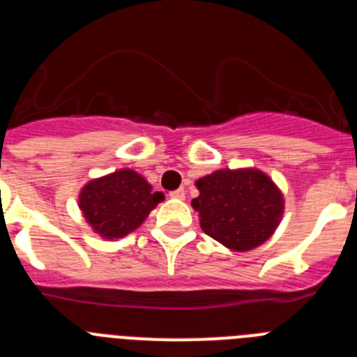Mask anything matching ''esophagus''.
Masks as SVG:
<instances>
[{
  "label": "esophagus",
  "instance_id": "34e87169",
  "mask_svg": "<svg viewBox=\"0 0 357 357\" xmlns=\"http://www.w3.org/2000/svg\"><path fill=\"white\" fill-rule=\"evenodd\" d=\"M169 197H172L173 200H184V198H185V191H184V189H176V191L169 193Z\"/></svg>",
  "mask_w": 357,
  "mask_h": 357
}]
</instances>
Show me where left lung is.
<instances>
[{
  "instance_id": "8db88e82",
  "label": "left lung",
  "mask_w": 357,
  "mask_h": 357,
  "mask_svg": "<svg viewBox=\"0 0 357 357\" xmlns=\"http://www.w3.org/2000/svg\"><path fill=\"white\" fill-rule=\"evenodd\" d=\"M191 202L207 236L223 247L248 252L272 238L284 214V195L257 168L216 169L195 182Z\"/></svg>"
}]
</instances>
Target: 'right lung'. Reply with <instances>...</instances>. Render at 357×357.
Here are the masks:
<instances>
[{
    "mask_svg": "<svg viewBox=\"0 0 357 357\" xmlns=\"http://www.w3.org/2000/svg\"><path fill=\"white\" fill-rule=\"evenodd\" d=\"M164 200L160 191L130 168L98 176L80 189L78 207L85 222L103 239H119L139 229Z\"/></svg>",
    "mask_w": 357,
    "mask_h": 357,
    "instance_id": "right-lung-1",
    "label": "right lung"
}]
</instances>
